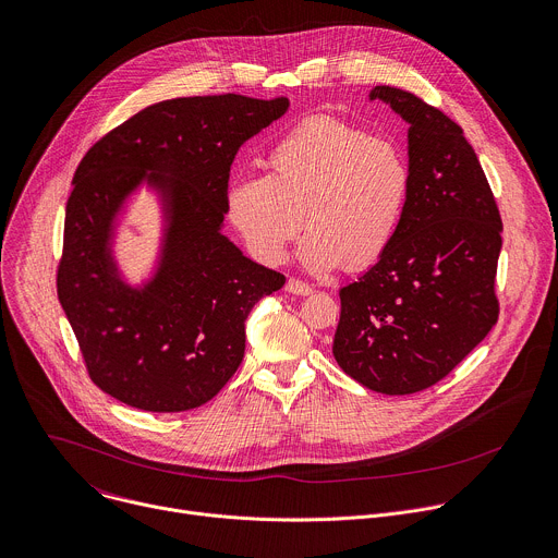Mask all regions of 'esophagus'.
I'll return each mask as SVG.
<instances>
[{
	"label": "esophagus",
	"mask_w": 558,
	"mask_h": 558,
	"mask_svg": "<svg viewBox=\"0 0 558 558\" xmlns=\"http://www.w3.org/2000/svg\"><path fill=\"white\" fill-rule=\"evenodd\" d=\"M287 291L293 293V295H311L313 293V287H308L306 282L298 280V278H289L287 280Z\"/></svg>",
	"instance_id": "1"
}]
</instances>
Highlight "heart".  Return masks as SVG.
Instances as JSON below:
<instances>
[{"label": "heart", "instance_id": "obj_1", "mask_svg": "<svg viewBox=\"0 0 558 558\" xmlns=\"http://www.w3.org/2000/svg\"><path fill=\"white\" fill-rule=\"evenodd\" d=\"M267 170L234 174L226 189V217L260 263L284 260L302 219L298 258L313 274L365 269L395 241L412 185L399 142L313 116L269 148Z\"/></svg>", "mask_w": 558, "mask_h": 558}]
</instances>
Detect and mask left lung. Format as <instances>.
<instances>
[{"mask_svg":"<svg viewBox=\"0 0 558 558\" xmlns=\"http://www.w3.org/2000/svg\"><path fill=\"white\" fill-rule=\"evenodd\" d=\"M408 122L412 185L386 254L341 287L332 354L348 377L381 395L445 379L497 324L501 219L464 131L418 96L377 85Z\"/></svg>","mask_w":558,"mask_h":558,"instance_id":"8db88e82","label":"left lung"}]
</instances>
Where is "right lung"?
Here are the masks:
<instances>
[{
    "label": "right lung",
    "instance_id": "add662e5",
    "mask_svg": "<svg viewBox=\"0 0 558 558\" xmlns=\"http://www.w3.org/2000/svg\"><path fill=\"white\" fill-rule=\"evenodd\" d=\"M287 98L239 94L150 105L98 140L74 172L57 274L92 381L144 412L208 403L245 354V319L282 289L221 232L239 148L284 116ZM146 184L162 243L150 279L129 286L112 256L117 219Z\"/></svg>",
    "mask_w": 558,
    "mask_h": 558
}]
</instances>
